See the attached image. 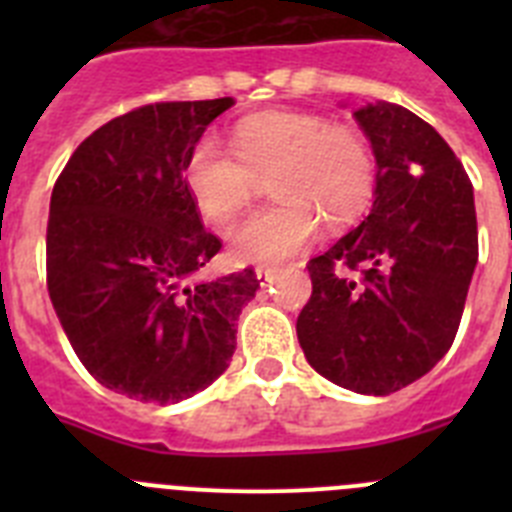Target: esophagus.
Returning <instances> with one entry per match:
<instances>
[{
  "instance_id": "1",
  "label": "esophagus",
  "mask_w": 512,
  "mask_h": 512,
  "mask_svg": "<svg viewBox=\"0 0 512 512\" xmlns=\"http://www.w3.org/2000/svg\"><path fill=\"white\" fill-rule=\"evenodd\" d=\"M274 277H277V269H271V266H259V269H256V279L261 282V287L274 282Z\"/></svg>"
}]
</instances>
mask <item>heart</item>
Here are the masks:
<instances>
[{
	"label": "heart",
	"instance_id": "obj_1",
	"mask_svg": "<svg viewBox=\"0 0 512 512\" xmlns=\"http://www.w3.org/2000/svg\"><path fill=\"white\" fill-rule=\"evenodd\" d=\"M230 148L202 135L184 156V187L210 220L225 223L251 202L256 176L269 174L271 205L230 230L241 264H277L318 233L354 223L372 205L377 156L364 133L315 112L274 110L235 122Z\"/></svg>",
	"mask_w": 512,
	"mask_h": 512
}]
</instances>
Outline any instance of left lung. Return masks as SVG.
Returning a JSON list of instances; mask_svg holds the SVG:
<instances>
[{"instance_id":"8db88e82","label":"left lung","mask_w":512,"mask_h":512,"mask_svg":"<svg viewBox=\"0 0 512 512\" xmlns=\"http://www.w3.org/2000/svg\"><path fill=\"white\" fill-rule=\"evenodd\" d=\"M354 117L377 156V197L359 228L307 261L312 295L297 338L333 384L392 395L454 343L477 266V212L467 171L428 122L392 102Z\"/></svg>"}]
</instances>
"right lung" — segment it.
I'll return each instance as SVG.
<instances>
[{"mask_svg":"<svg viewBox=\"0 0 512 512\" xmlns=\"http://www.w3.org/2000/svg\"><path fill=\"white\" fill-rule=\"evenodd\" d=\"M233 97L143 104L81 140L51 194L45 279L99 384L169 405L228 369L256 271L197 279L223 241L184 187V156Z\"/></svg>","mask_w":512,"mask_h":512,"instance_id":"add662e5","label":"right lung"}]
</instances>
